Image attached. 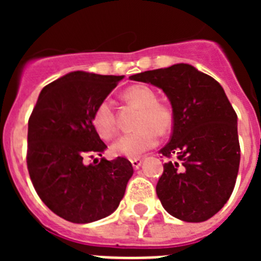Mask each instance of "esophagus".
<instances>
[{"mask_svg": "<svg viewBox=\"0 0 261 261\" xmlns=\"http://www.w3.org/2000/svg\"><path fill=\"white\" fill-rule=\"evenodd\" d=\"M130 162H132V166H133V168H135V170H137V168H140V166H141V163H142V159H140V158H136V159H132V161H130Z\"/></svg>", "mask_w": 261, "mask_h": 261, "instance_id": "34e87169", "label": "esophagus"}]
</instances>
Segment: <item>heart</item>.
<instances>
[{
  "instance_id": "heart-1",
  "label": "heart",
  "mask_w": 261,
  "mask_h": 261,
  "mask_svg": "<svg viewBox=\"0 0 261 261\" xmlns=\"http://www.w3.org/2000/svg\"><path fill=\"white\" fill-rule=\"evenodd\" d=\"M130 105L141 108L138 115L137 130L121 136L111 145V153L116 156L135 159L158 144L159 135H167L174 125L171 108L158 102V95L146 85L129 86L123 94ZM93 126L103 140H110L117 132L116 115L110 99L99 102L93 114Z\"/></svg>"
}]
</instances>
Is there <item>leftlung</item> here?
Returning a JSON list of instances; mask_svg holds the SVG:
<instances>
[{
  "label": "left lung",
  "instance_id": "1",
  "mask_svg": "<svg viewBox=\"0 0 261 261\" xmlns=\"http://www.w3.org/2000/svg\"><path fill=\"white\" fill-rule=\"evenodd\" d=\"M129 78L159 87L171 103L172 135L159 153L175 161L156 184L162 206L186 222L209 220L231 196L241 161L238 117L222 86L190 64Z\"/></svg>",
  "mask_w": 261,
  "mask_h": 261
}]
</instances>
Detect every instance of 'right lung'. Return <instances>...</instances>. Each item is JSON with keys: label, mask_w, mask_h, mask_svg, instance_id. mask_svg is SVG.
I'll list each match as a JSON object with an SVG mask.
<instances>
[{"label": "right lung", "mask_w": 261, "mask_h": 261, "mask_svg": "<svg viewBox=\"0 0 261 261\" xmlns=\"http://www.w3.org/2000/svg\"><path fill=\"white\" fill-rule=\"evenodd\" d=\"M123 78L71 71L41 90L30 116V177L41 201L69 222L90 223L114 213L133 175L132 163L121 156L85 163L107 149L91 120Z\"/></svg>", "instance_id": "obj_1"}]
</instances>
